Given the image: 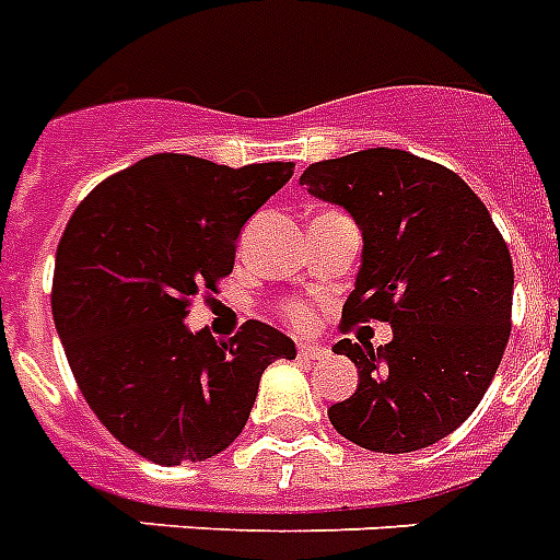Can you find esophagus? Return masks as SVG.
Segmentation results:
<instances>
[{"label":"esophagus","instance_id":"obj_1","mask_svg":"<svg viewBox=\"0 0 560 560\" xmlns=\"http://www.w3.org/2000/svg\"><path fill=\"white\" fill-rule=\"evenodd\" d=\"M298 353H300V360H326L328 348L317 346V342H300Z\"/></svg>","mask_w":560,"mask_h":560}]
</instances>
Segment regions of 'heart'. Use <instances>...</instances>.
Returning a JSON list of instances; mask_svg holds the SVG:
<instances>
[{
    "mask_svg": "<svg viewBox=\"0 0 560 560\" xmlns=\"http://www.w3.org/2000/svg\"><path fill=\"white\" fill-rule=\"evenodd\" d=\"M285 317H289V323H294V326H305L308 319H312V314H308V308L300 303H289L285 305Z\"/></svg>",
    "mask_w": 560,
    "mask_h": 560,
    "instance_id": "b5f03b06",
    "label": "heart"
}]
</instances>
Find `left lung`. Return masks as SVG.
I'll return each mask as SVG.
<instances>
[{
  "label": "left lung",
  "instance_id": "8db88e82",
  "mask_svg": "<svg viewBox=\"0 0 560 560\" xmlns=\"http://www.w3.org/2000/svg\"><path fill=\"white\" fill-rule=\"evenodd\" d=\"M362 232V266L342 305L394 339H339L357 365L353 396L328 408L348 442L374 453L436 444L479 408L510 339L513 260L487 207L447 166L405 150H362L300 175Z\"/></svg>",
  "mask_w": 560,
  "mask_h": 560
}]
</instances>
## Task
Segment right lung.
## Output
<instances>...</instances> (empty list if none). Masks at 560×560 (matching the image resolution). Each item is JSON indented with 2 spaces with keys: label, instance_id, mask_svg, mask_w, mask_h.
<instances>
[{
  "label": "right lung",
  "instance_id": "1",
  "mask_svg": "<svg viewBox=\"0 0 560 560\" xmlns=\"http://www.w3.org/2000/svg\"><path fill=\"white\" fill-rule=\"evenodd\" d=\"M294 175L158 152L98 184L61 234L52 319L104 428L155 465L203 462L241 436L262 371L294 339L260 319L232 339L184 319L234 266L243 223Z\"/></svg>",
  "mask_w": 560,
  "mask_h": 560
}]
</instances>
